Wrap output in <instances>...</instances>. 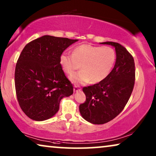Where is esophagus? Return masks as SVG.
<instances>
[{
	"label": "esophagus",
	"instance_id": "34e87169",
	"mask_svg": "<svg viewBox=\"0 0 156 156\" xmlns=\"http://www.w3.org/2000/svg\"><path fill=\"white\" fill-rule=\"evenodd\" d=\"M79 90H81V87L79 86V85H74V91H77Z\"/></svg>",
	"mask_w": 156,
	"mask_h": 156
}]
</instances>
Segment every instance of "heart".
I'll return each mask as SVG.
<instances>
[{
	"label": "heart",
	"instance_id": "heart-1",
	"mask_svg": "<svg viewBox=\"0 0 156 156\" xmlns=\"http://www.w3.org/2000/svg\"><path fill=\"white\" fill-rule=\"evenodd\" d=\"M115 61L116 53L113 48L87 44L75 47L72 55L63 52L59 57L63 71L69 75L82 67V71L71 76V80L76 83L89 81L97 83L104 80L112 71Z\"/></svg>",
	"mask_w": 156,
	"mask_h": 156
}]
</instances>
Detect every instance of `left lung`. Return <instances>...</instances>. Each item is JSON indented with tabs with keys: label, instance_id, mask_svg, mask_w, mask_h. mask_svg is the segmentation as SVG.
I'll return each mask as SVG.
<instances>
[{
	"label": "left lung",
	"instance_id": "8db88e82",
	"mask_svg": "<svg viewBox=\"0 0 156 156\" xmlns=\"http://www.w3.org/2000/svg\"><path fill=\"white\" fill-rule=\"evenodd\" d=\"M101 44L114 47L116 60L104 80L83 88L86 101L80 105V114L94 124H104L118 116L126 105L135 84V63L129 51L118 42Z\"/></svg>",
	"mask_w": 156,
	"mask_h": 156
}]
</instances>
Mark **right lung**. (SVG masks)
I'll list each match as a JSON object with an SVG mask.
<instances>
[{
    "mask_svg": "<svg viewBox=\"0 0 156 156\" xmlns=\"http://www.w3.org/2000/svg\"><path fill=\"white\" fill-rule=\"evenodd\" d=\"M77 40L44 35L23 48L16 63L15 87L19 105L30 119L51 118L58 112L61 99L73 94L59 57Z\"/></svg>",
    "mask_w": 156,
    "mask_h": 156,
    "instance_id": "add662e5",
    "label": "right lung"
}]
</instances>
